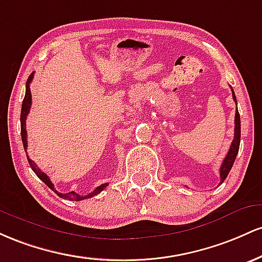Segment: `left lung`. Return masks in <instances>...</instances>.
<instances>
[{"label":"left lung","mask_w":262,"mask_h":262,"mask_svg":"<svg viewBox=\"0 0 262 262\" xmlns=\"http://www.w3.org/2000/svg\"><path fill=\"white\" fill-rule=\"evenodd\" d=\"M233 90V89H231ZM233 99L236 102V98H235V94L233 92ZM239 146H240V115L239 111H235V134H234V140L231 142L230 148H229L228 155L225 156L224 161H223L222 167H220V183L225 181V178L228 177L229 172H230L231 167H233L235 158H236L237 152H239Z\"/></svg>","instance_id":"1"}]
</instances>
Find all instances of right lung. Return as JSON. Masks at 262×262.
I'll return each mask as SVG.
<instances>
[{
  "instance_id": "add662e5",
  "label": "right lung",
  "mask_w": 262,
  "mask_h": 262,
  "mask_svg": "<svg viewBox=\"0 0 262 262\" xmlns=\"http://www.w3.org/2000/svg\"><path fill=\"white\" fill-rule=\"evenodd\" d=\"M33 74L34 73H32V74L28 76L27 83H26V95H25V99H23V102H22V110H20V136H22V142H23V147H25V151L27 149V146H28L27 145L28 143L27 142V130H26V119H27V115L29 114V110H31V105H32V94H31V88H29V85H31L32 80H33ZM27 160H28L29 166H31V168L33 169V172L37 174V177L39 178L40 181H43L47 186L51 188L53 192L57 193L60 198L68 199V201H83V199L92 198V196L98 195L99 193H101L102 190H104L105 188L108 186V183L101 184V186L96 187L92 193H89V194H86V195H79L78 193H75V192H69V193H66V194H64V193H59L58 190H55L54 184L52 183L48 176L38 168L37 164L34 163L33 161L29 160L28 155H27Z\"/></svg>"
}]
</instances>
